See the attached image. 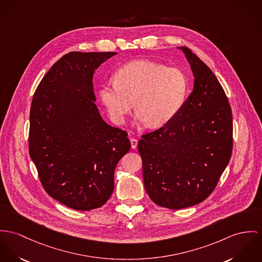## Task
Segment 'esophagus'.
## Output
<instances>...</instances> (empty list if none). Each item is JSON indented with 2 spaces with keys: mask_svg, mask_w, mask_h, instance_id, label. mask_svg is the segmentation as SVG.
Masks as SVG:
<instances>
[{
  "mask_svg": "<svg viewBox=\"0 0 262 262\" xmlns=\"http://www.w3.org/2000/svg\"><path fill=\"white\" fill-rule=\"evenodd\" d=\"M130 144H132V148H133V149H136L137 146H138V140L132 138V139H130Z\"/></svg>",
  "mask_w": 262,
  "mask_h": 262,
  "instance_id": "34e87169",
  "label": "esophagus"
}]
</instances>
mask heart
<instances>
[{
    "label": "heart",
    "instance_id": "1",
    "mask_svg": "<svg viewBox=\"0 0 262 262\" xmlns=\"http://www.w3.org/2000/svg\"><path fill=\"white\" fill-rule=\"evenodd\" d=\"M114 83H102L99 97L111 119L122 123L134 107L137 118L150 127L171 121L185 101L187 81L176 68L152 60H139L119 68Z\"/></svg>",
    "mask_w": 262,
    "mask_h": 262
}]
</instances>
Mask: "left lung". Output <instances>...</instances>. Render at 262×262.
<instances>
[{
	"label": "left lung",
	"instance_id": "8db88e82",
	"mask_svg": "<svg viewBox=\"0 0 262 262\" xmlns=\"http://www.w3.org/2000/svg\"><path fill=\"white\" fill-rule=\"evenodd\" d=\"M193 91L177 116L141 136L138 148L144 188L156 204L181 209L199 204L215 188L232 152V114L214 74L188 48Z\"/></svg>",
	"mask_w": 262,
	"mask_h": 262
}]
</instances>
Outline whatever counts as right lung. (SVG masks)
Returning <instances> with one entry per match:
<instances>
[{"label": "right lung", "instance_id": "right-lung-1", "mask_svg": "<svg viewBox=\"0 0 262 262\" xmlns=\"http://www.w3.org/2000/svg\"><path fill=\"white\" fill-rule=\"evenodd\" d=\"M117 54L64 55L33 97L30 157L47 193L76 210H92L108 201L116 166L130 148L127 134L103 121L95 102V70Z\"/></svg>", "mask_w": 262, "mask_h": 262}]
</instances>
